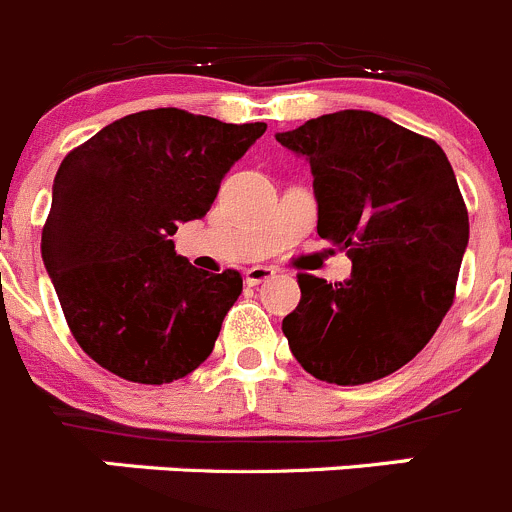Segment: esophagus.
Returning a JSON list of instances; mask_svg holds the SVG:
<instances>
[{
  "label": "esophagus",
  "instance_id": "34e87169",
  "mask_svg": "<svg viewBox=\"0 0 512 512\" xmlns=\"http://www.w3.org/2000/svg\"><path fill=\"white\" fill-rule=\"evenodd\" d=\"M272 278H275V270H272V267L257 265V267H250V270L245 272L247 285H260V283H267V280H272Z\"/></svg>",
  "mask_w": 512,
  "mask_h": 512
}]
</instances>
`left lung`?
I'll list each match as a JSON object with an SVG mask.
<instances>
[{"mask_svg": "<svg viewBox=\"0 0 512 512\" xmlns=\"http://www.w3.org/2000/svg\"><path fill=\"white\" fill-rule=\"evenodd\" d=\"M280 143L313 171L318 234L348 250L351 278L300 272L285 315L290 351L308 374L369 384L409 364L455 300L470 219L442 148L369 111L310 118Z\"/></svg>", "mask_w": 512, "mask_h": 512, "instance_id": "1", "label": "left lung"}]
</instances>
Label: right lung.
<instances>
[{
  "label": "right lung",
  "mask_w": 512,
  "mask_h": 512,
  "mask_svg": "<svg viewBox=\"0 0 512 512\" xmlns=\"http://www.w3.org/2000/svg\"><path fill=\"white\" fill-rule=\"evenodd\" d=\"M265 128L156 108L113 121L62 159L42 260L95 364L133 384H169L207 361L242 275L197 270L171 234L209 212Z\"/></svg>",
  "instance_id": "right-lung-1"
}]
</instances>
